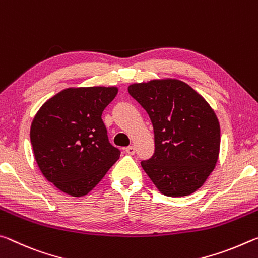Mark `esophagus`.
I'll return each instance as SVG.
<instances>
[{"instance_id": "34e87169", "label": "esophagus", "mask_w": 258, "mask_h": 258, "mask_svg": "<svg viewBox=\"0 0 258 258\" xmlns=\"http://www.w3.org/2000/svg\"><path fill=\"white\" fill-rule=\"evenodd\" d=\"M125 151H126V153H128V154L134 155L135 152H136V149H135V146H128L125 149Z\"/></svg>"}]
</instances>
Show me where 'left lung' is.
<instances>
[{
	"mask_svg": "<svg viewBox=\"0 0 258 258\" xmlns=\"http://www.w3.org/2000/svg\"><path fill=\"white\" fill-rule=\"evenodd\" d=\"M128 91L149 114L154 154L141 164L167 197L189 196L214 170L221 145L216 114L205 98L175 79L134 83Z\"/></svg>",
	"mask_w": 258,
	"mask_h": 258,
	"instance_id": "1",
	"label": "left lung"
}]
</instances>
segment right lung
I'll return each instance as SVG.
<instances>
[{"label": "right lung", "instance_id": "right-lung-1", "mask_svg": "<svg viewBox=\"0 0 258 258\" xmlns=\"http://www.w3.org/2000/svg\"><path fill=\"white\" fill-rule=\"evenodd\" d=\"M116 87L69 88L46 100L31 125L34 157L46 179L64 193H89L120 157L101 114Z\"/></svg>", "mask_w": 258, "mask_h": 258}]
</instances>
